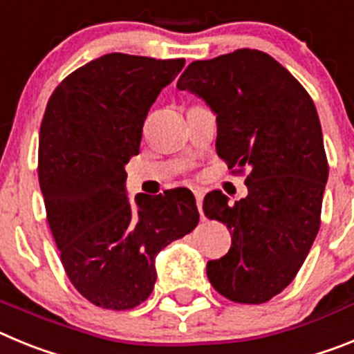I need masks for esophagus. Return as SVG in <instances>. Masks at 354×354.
<instances>
[{"instance_id": "obj_1", "label": "esophagus", "mask_w": 354, "mask_h": 354, "mask_svg": "<svg viewBox=\"0 0 354 354\" xmlns=\"http://www.w3.org/2000/svg\"><path fill=\"white\" fill-rule=\"evenodd\" d=\"M195 200H196V207H198L200 216L204 218V211H202V200H204V193L200 192V189H196L195 192Z\"/></svg>"}]
</instances>
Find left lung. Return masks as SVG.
<instances>
[{
  "instance_id": "obj_1",
  "label": "left lung",
  "mask_w": 354,
  "mask_h": 354,
  "mask_svg": "<svg viewBox=\"0 0 354 354\" xmlns=\"http://www.w3.org/2000/svg\"><path fill=\"white\" fill-rule=\"evenodd\" d=\"M177 88L196 93L218 120L216 152L248 196L204 198L209 220L230 230L225 257L207 262L211 286L230 301H270L298 274L321 227L328 159L312 97L273 56L237 49L187 65Z\"/></svg>"
}]
</instances>
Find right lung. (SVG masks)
Returning a JSON list of instances; mask_svg holds the SVG:
<instances>
[{"label": "right lung", "instance_id": "right-lung-1", "mask_svg": "<svg viewBox=\"0 0 354 354\" xmlns=\"http://www.w3.org/2000/svg\"><path fill=\"white\" fill-rule=\"evenodd\" d=\"M184 58L124 53L76 68L49 97L40 126L39 183L60 261L83 298L131 310L150 296L154 259L198 225L187 187L126 196V165L140 152L143 122Z\"/></svg>", "mask_w": 354, "mask_h": 354}]
</instances>
